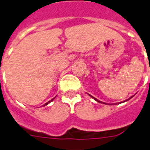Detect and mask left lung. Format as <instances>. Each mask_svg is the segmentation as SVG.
<instances>
[{"label":"left lung","mask_w":150,"mask_h":150,"mask_svg":"<svg viewBox=\"0 0 150 150\" xmlns=\"http://www.w3.org/2000/svg\"><path fill=\"white\" fill-rule=\"evenodd\" d=\"M91 97H93V98L94 100H96V101H97V102H99V103H104V104H106V103H105L101 102V101H100V100H97V99H96V98H95V97H93V96H91ZM132 97H131V98H132ZM131 98H129V99H131ZM129 99H128V100H129Z\"/></svg>","instance_id":"left-lung-1"}]
</instances>
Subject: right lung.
Segmentation results:
<instances>
[{
    "label": "right lung",
    "instance_id": "right-lung-1",
    "mask_svg": "<svg viewBox=\"0 0 150 150\" xmlns=\"http://www.w3.org/2000/svg\"><path fill=\"white\" fill-rule=\"evenodd\" d=\"M54 99H55V97H54V98H53V99H52V100H50V101H48V102H47V103H46L45 104L43 105V106H46V105H47V104H48V103H50V102H51V101H53V100H54Z\"/></svg>",
    "mask_w": 150,
    "mask_h": 150
}]
</instances>
